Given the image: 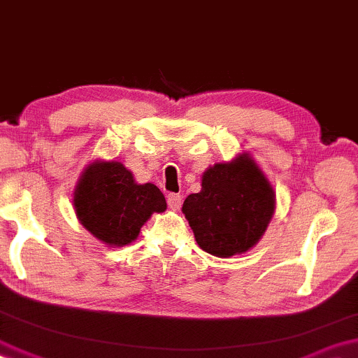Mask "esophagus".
Instances as JSON below:
<instances>
[{"label":"esophagus","mask_w":358,"mask_h":358,"mask_svg":"<svg viewBox=\"0 0 358 358\" xmlns=\"http://www.w3.org/2000/svg\"><path fill=\"white\" fill-rule=\"evenodd\" d=\"M180 202H182V197H180L179 194H169V196H167V206H169L172 210H178L180 207Z\"/></svg>","instance_id":"obj_1"}]
</instances>
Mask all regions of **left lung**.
<instances>
[{"label": "left lung", "instance_id": "1", "mask_svg": "<svg viewBox=\"0 0 358 358\" xmlns=\"http://www.w3.org/2000/svg\"><path fill=\"white\" fill-rule=\"evenodd\" d=\"M182 213L197 244L215 257L250 250L275 213V191L249 152L209 166L201 191L186 197Z\"/></svg>", "mask_w": 358, "mask_h": 358}]
</instances>
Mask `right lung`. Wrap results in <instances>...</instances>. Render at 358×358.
<instances>
[{"mask_svg":"<svg viewBox=\"0 0 358 358\" xmlns=\"http://www.w3.org/2000/svg\"><path fill=\"white\" fill-rule=\"evenodd\" d=\"M73 206L83 227L109 247L129 245L149 217L167 207L157 186L138 184L122 162L103 159L92 161L81 172Z\"/></svg>","mask_w":358,"mask_h":358,"instance_id":"add662e5","label":"right lung"}]
</instances>
